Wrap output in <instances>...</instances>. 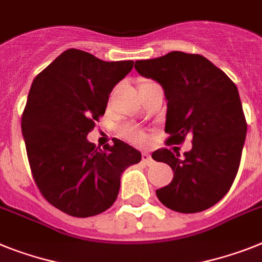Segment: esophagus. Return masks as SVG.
Returning <instances> with one entry per match:
<instances>
[{
  "label": "esophagus",
  "mask_w": 262,
  "mask_h": 262,
  "mask_svg": "<svg viewBox=\"0 0 262 262\" xmlns=\"http://www.w3.org/2000/svg\"><path fill=\"white\" fill-rule=\"evenodd\" d=\"M142 162L144 164H146L148 166H150V165H153V158L150 157V155H149L148 151H142Z\"/></svg>",
  "instance_id": "obj_1"
}]
</instances>
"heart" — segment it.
I'll use <instances>...</instances> for the list:
<instances>
[{
    "label": "heart",
    "instance_id": "1",
    "mask_svg": "<svg viewBox=\"0 0 262 262\" xmlns=\"http://www.w3.org/2000/svg\"><path fill=\"white\" fill-rule=\"evenodd\" d=\"M121 133H122L124 137H126L130 141L136 142V144H142V142L146 141V135H145L144 132L138 130V129H136L133 126H124L121 129Z\"/></svg>",
    "mask_w": 262,
    "mask_h": 262
}]
</instances>
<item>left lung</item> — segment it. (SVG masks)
Segmentation results:
<instances>
[{"instance_id": "1", "label": "left lung", "mask_w": 262, "mask_h": 262, "mask_svg": "<svg viewBox=\"0 0 262 262\" xmlns=\"http://www.w3.org/2000/svg\"><path fill=\"white\" fill-rule=\"evenodd\" d=\"M135 68L164 89L168 142L192 138V149L182 157L166 148L153 151V160L174 173L169 185L156 190L158 200L180 213L208 209L229 192L241 161L247 121L237 86L200 54L170 52L136 61Z\"/></svg>"}]
</instances>
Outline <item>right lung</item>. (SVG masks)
Instances as JSON below:
<instances>
[{
  "instance_id": "right-lung-1",
  "label": "right lung",
  "mask_w": 262,
  "mask_h": 262,
  "mask_svg": "<svg viewBox=\"0 0 262 262\" xmlns=\"http://www.w3.org/2000/svg\"><path fill=\"white\" fill-rule=\"evenodd\" d=\"M133 63L68 49L33 81L21 118L28 160L41 194L69 216L109 209L122 172L141 161L137 149L117 138L104 150L86 138Z\"/></svg>"
}]
</instances>
